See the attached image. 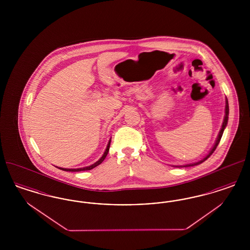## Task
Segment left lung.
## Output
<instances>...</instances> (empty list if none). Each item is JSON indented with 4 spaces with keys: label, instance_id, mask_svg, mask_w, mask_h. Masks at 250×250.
Wrapping results in <instances>:
<instances>
[{
    "label": "left lung",
    "instance_id": "left-lung-1",
    "mask_svg": "<svg viewBox=\"0 0 250 250\" xmlns=\"http://www.w3.org/2000/svg\"><path fill=\"white\" fill-rule=\"evenodd\" d=\"M228 119H229V103H228V99L226 98V107H225V117H224V121H223V124H222V127H221V129L219 131V134H218V137H217V139H216V141H215V143H214V146H213V148L211 149V151H210V153L208 154V155H206L203 159H202L201 161H199V162H196V163H193V164H188V165H185L184 167H191V166H195V165H199V164H201L202 162H204L210 155H212L213 153L214 152V150L216 149V147H217V145H218V143L220 142V140H221V137H222V135H223V132H224V129H225V127H226L227 124H228Z\"/></svg>",
    "mask_w": 250,
    "mask_h": 250
}]
</instances>
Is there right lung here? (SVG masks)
I'll return each mask as SVG.
<instances>
[{"label":"right lung","mask_w":250,"mask_h":250,"mask_svg":"<svg viewBox=\"0 0 250 250\" xmlns=\"http://www.w3.org/2000/svg\"><path fill=\"white\" fill-rule=\"evenodd\" d=\"M110 141H111V139L109 140V142L107 143V149H106V151H105V153L103 154V155L101 156V158L98 160V161H96L95 163H94L93 165H91V166L85 167H80V168H64V167H59L60 169H62V170H64V171H82V170H90V169H92V168H94L96 166H98V165H100L103 161H104V159L106 158V156H107V153H108V150H109V145H110Z\"/></svg>","instance_id":"add662e5"}]
</instances>
